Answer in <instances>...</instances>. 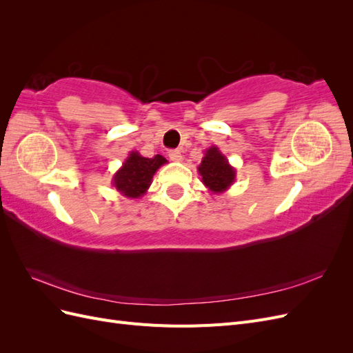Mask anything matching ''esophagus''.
Masks as SVG:
<instances>
[{
  "instance_id": "1",
  "label": "esophagus",
  "mask_w": 353,
  "mask_h": 353,
  "mask_svg": "<svg viewBox=\"0 0 353 353\" xmlns=\"http://www.w3.org/2000/svg\"><path fill=\"white\" fill-rule=\"evenodd\" d=\"M168 156L170 160H172V162H181V160H183V154H181V152L176 150V148L175 150H169Z\"/></svg>"
}]
</instances>
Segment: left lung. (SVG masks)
I'll list each match as a JSON object with an SVG mask.
<instances>
[{"instance_id":"1","label":"left lung","mask_w":353,"mask_h":353,"mask_svg":"<svg viewBox=\"0 0 353 353\" xmlns=\"http://www.w3.org/2000/svg\"><path fill=\"white\" fill-rule=\"evenodd\" d=\"M199 174L201 181L213 193L225 191L236 179V169H234L227 157L223 156L218 147H210L205 153L199 166Z\"/></svg>"}]
</instances>
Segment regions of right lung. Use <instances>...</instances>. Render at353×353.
<instances>
[{
  "label": "right lung",
  "instance_id": "add662e5",
  "mask_svg": "<svg viewBox=\"0 0 353 353\" xmlns=\"http://www.w3.org/2000/svg\"><path fill=\"white\" fill-rule=\"evenodd\" d=\"M166 162L168 160L160 154L148 159L143 157L138 152H131L123 162V166L114 174L113 185L125 197H141L150 187L156 170Z\"/></svg>",
  "mask_w": 353,
  "mask_h": 353
}]
</instances>
